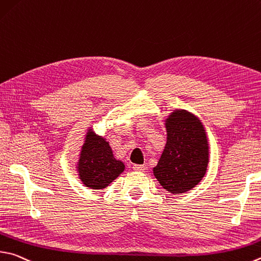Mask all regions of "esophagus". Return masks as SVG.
<instances>
[{"label":"esophagus","mask_w":261,"mask_h":261,"mask_svg":"<svg viewBox=\"0 0 261 261\" xmlns=\"http://www.w3.org/2000/svg\"><path fill=\"white\" fill-rule=\"evenodd\" d=\"M134 170H136V171H145V165L143 164H134Z\"/></svg>","instance_id":"1"}]
</instances>
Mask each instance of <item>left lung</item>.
Instances as JSON below:
<instances>
[{
	"label": "left lung",
	"mask_w": 261,
	"mask_h": 261,
	"mask_svg": "<svg viewBox=\"0 0 261 261\" xmlns=\"http://www.w3.org/2000/svg\"><path fill=\"white\" fill-rule=\"evenodd\" d=\"M167 145L153 169L155 178L172 194L188 192L204 177L209 144L204 126L187 111H174L167 121Z\"/></svg>",
	"instance_id": "left-lung-1"
}]
</instances>
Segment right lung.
<instances>
[{
	"instance_id": "1",
	"label": "right lung",
	"mask_w": 261,
	"mask_h": 261,
	"mask_svg": "<svg viewBox=\"0 0 261 261\" xmlns=\"http://www.w3.org/2000/svg\"><path fill=\"white\" fill-rule=\"evenodd\" d=\"M77 171L85 186L102 189L124 171V164L114 158L106 139L89 130L80 154Z\"/></svg>"
}]
</instances>
